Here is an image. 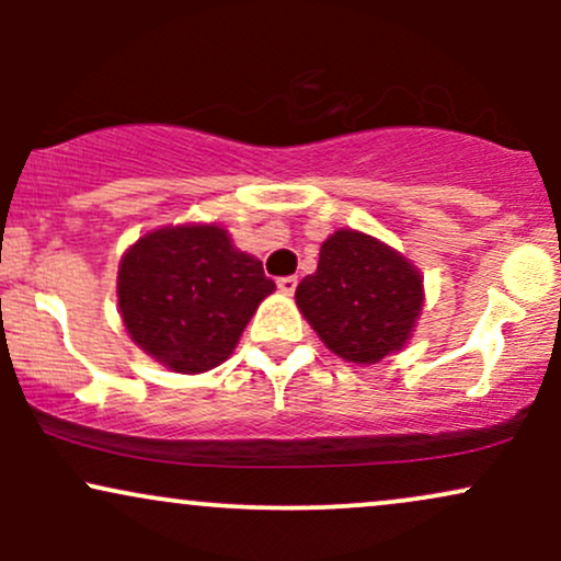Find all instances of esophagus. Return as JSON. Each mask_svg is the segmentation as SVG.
<instances>
[{"mask_svg":"<svg viewBox=\"0 0 561 561\" xmlns=\"http://www.w3.org/2000/svg\"><path fill=\"white\" fill-rule=\"evenodd\" d=\"M276 287L285 295H293L295 287H298V276H279V279H276Z\"/></svg>","mask_w":561,"mask_h":561,"instance_id":"esophagus-1","label":"esophagus"}]
</instances>
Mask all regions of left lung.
<instances>
[{"label":"left lung","mask_w":561,"mask_h":561,"mask_svg":"<svg viewBox=\"0 0 561 561\" xmlns=\"http://www.w3.org/2000/svg\"><path fill=\"white\" fill-rule=\"evenodd\" d=\"M295 300L321 343L353 364L401 351L422 311V276L403 255L362 231L343 229L321 244L317 272Z\"/></svg>","instance_id":"8db88e82"}]
</instances>
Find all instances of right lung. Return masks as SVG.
I'll return each instance as SVG.
<instances>
[{
	"mask_svg": "<svg viewBox=\"0 0 561 561\" xmlns=\"http://www.w3.org/2000/svg\"><path fill=\"white\" fill-rule=\"evenodd\" d=\"M274 293L261 261L214 224L141 237L118 268L121 317L160 364L197 375L227 362L259 302Z\"/></svg>",
	"mask_w": 561,
	"mask_h": 561,
	"instance_id": "obj_1",
	"label": "right lung"
}]
</instances>
